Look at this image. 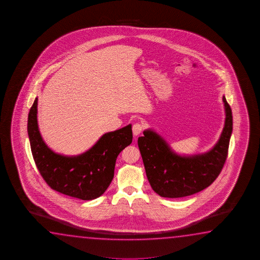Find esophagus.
<instances>
[{
  "label": "esophagus",
  "mask_w": 260,
  "mask_h": 260,
  "mask_svg": "<svg viewBox=\"0 0 260 260\" xmlns=\"http://www.w3.org/2000/svg\"><path fill=\"white\" fill-rule=\"evenodd\" d=\"M143 129H144L143 124L139 123H135V124L133 125V134H134V136H135V137L139 136V135L143 132Z\"/></svg>",
  "instance_id": "34e87169"
}]
</instances>
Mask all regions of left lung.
Listing matches in <instances>:
<instances>
[{"instance_id": "obj_1", "label": "left lung", "mask_w": 260, "mask_h": 260, "mask_svg": "<svg viewBox=\"0 0 260 260\" xmlns=\"http://www.w3.org/2000/svg\"><path fill=\"white\" fill-rule=\"evenodd\" d=\"M224 128L212 149L203 154L181 155L152 129L144 131L137 144L150 185L160 197L178 198L196 194L211 185L220 174L228 157L233 130L230 106L223 96Z\"/></svg>"}]
</instances>
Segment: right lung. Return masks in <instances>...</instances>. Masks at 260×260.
<instances>
[{"mask_svg":"<svg viewBox=\"0 0 260 260\" xmlns=\"http://www.w3.org/2000/svg\"><path fill=\"white\" fill-rule=\"evenodd\" d=\"M36 97L31 106L27 130L36 167L52 189L72 198L92 200L110 185L115 161L122 150L132 143V124L106 133L90 149L78 155H62L44 143L37 121Z\"/></svg>","mask_w":260,"mask_h":260,"instance_id":"1","label":"right lung"}]
</instances>
